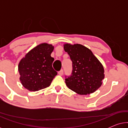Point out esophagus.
<instances>
[{
    "label": "esophagus",
    "mask_w": 128,
    "mask_h": 128,
    "mask_svg": "<svg viewBox=\"0 0 128 128\" xmlns=\"http://www.w3.org/2000/svg\"><path fill=\"white\" fill-rule=\"evenodd\" d=\"M58 74L60 75V76H62L63 74H64V70H63L62 69H61L58 72Z\"/></svg>",
    "instance_id": "esophagus-1"
}]
</instances>
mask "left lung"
Wrapping results in <instances>:
<instances>
[{"mask_svg": "<svg viewBox=\"0 0 128 128\" xmlns=\"http://www.w3.org/2000/svg\"><path fill=\"white\" fill-rule=\"evenodd\" d=\"M72 62V72L65 76L66 86L81 95L94 92L102 84L104 68L88 48L80 44L64 45Z\"/></svg>", "mask_w": 128, "mask_h": 128, "instance_id": "obj_1", "label": "left lung"}]
</instances>
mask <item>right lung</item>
<instances>
[{
  "label": "right lung",
  "instance_id": "add662e5",
  "mask_svg": "<svg viewBox=\"0 0 128 128\" xmlns=\"http://www.w3.org/2000/svg\"><path fill=\"white\" fill-rule=\"evenodd\" d=\"M52 45L41 44L26 54L18 64L20 80L27 90L36 92L49 87L58 73L52 68Z\"/></svg>",
  "mask_w": 128,
  "mask_h": 128
}]
</instances>
